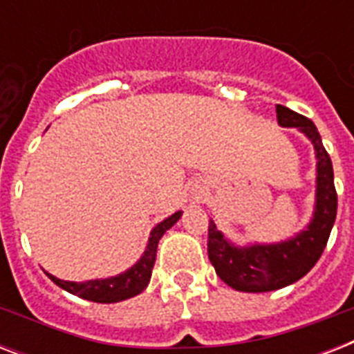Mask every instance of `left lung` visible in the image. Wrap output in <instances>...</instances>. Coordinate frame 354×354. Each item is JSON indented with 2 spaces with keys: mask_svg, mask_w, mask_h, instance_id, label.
I'll use <instances>...</instances> for the list:
<instances>
[{
  "mask_svg": "<svg viewBox=\"0 0 354 354\" xmlns=\"http://www.w3.org/2000/svg\"><path fill=\"white\" fill-rule=\"evenodd\" d=\"M275 112L281 127L297 128L313 141L318 160L316 207L307 230L277 244L235 246L222 235V232L216 230L215 222H209L207 255L211 264L215 266L216 275L239 292L277 290L301 279L322 257L336 218L338 196L335 189L333 163L322 143L318 128L314 127L310 119L292 112L290 108L277 104Z\"/></svg>",
  "mask_w": 354,
  "mask_h": 354,
  "instance_id": "left-lung-1",
  "label": "left lung"
}]
</instances>
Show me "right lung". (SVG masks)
<instances>
[{
  "label": "right lung",
  "mask_w": 354,
  "mask_h": 354,
  "mask_svg": "<svg viewBox=\"0 0 354 354\" xmlns=\"http://www.w3.org/2000/svg\"><path fill=\"white\" fill-rule=\"evenodd\" d=\"M182 216V211H176L174 215H171L169 218H165L163 222H160L158 226L152 230L149 239V244H147V250L141 255L138 263L133 264L132 268H128L127 272L115 275V277H108V279H91L86 281V283H75V281H62L55 277V275H49V279L58 285L64 290H68L69 294L73 296H79L82 299H88V301L95 303H118L122 299H128V297H133L141 294V292L147 288L150 281V275H152V268H154L156 263V252H158V242L163 236V233L167 230H171Z\"/></svg>",
  "instance_id": "right-lung-1"
}]
</instances>
